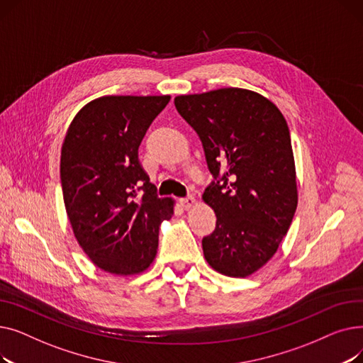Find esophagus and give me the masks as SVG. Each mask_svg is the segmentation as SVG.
Returning a JSON list of instances; mask_svg holds the SVG:
<instances>
[{
	"instance_id": "obj_1",
	"label": "esophagus",
	"mask_w": 363,
	"mask_h": 363,
	"mask_svg": "<svg viewBox=\"0 0 363 363\" xmlns=\"http://www.w3.org/2000/svg\"><path fill=\"white\" fill-rule=\"evenodd\" d=\"M179 203L185 208V211H188V208H191L196 204V199H194V196H186V197L181 199Z\"/></svg>"
}]
</instances>
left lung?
Here are the masks:
<instances>
[{
    "label": "left lung",
    "instance_id": "left-lung-1",
    "mask_svg": "<svg viewBox=\"0 0 363 363\" xmlns=\"http://www.w3.org/2000/svg\"><path fill=\"white\" fill-rule=\"evenodd\" d=\"M175 107L215 178L203 194L216 213L204 257L226 277H249L277 253L297 208L289 125L272 101L242 88L179 95Z\"/></svg>",
    "mask_w": 363,
    "mask_h": 363
}]
</instances>
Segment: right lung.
<instances>
[{
	"mask_svg": "<svg viewBox=\"0 0 363 363\" xmlns=\"http://www.w3.org/2000/svg\"><path fill=\"white\" fill-rule=\"evenodd\" d=\"M169 100L107 95L82 107L67 129L60 160L67 218L82 250L106 272H144L156 257L160 223L174 215V200L157 197L138 159Z\"/></svg>",
	"mask_w": 363,
	"mask_h": 363,
	"instance_id": "1",
	"label": "right lung"
}]
</instances>
